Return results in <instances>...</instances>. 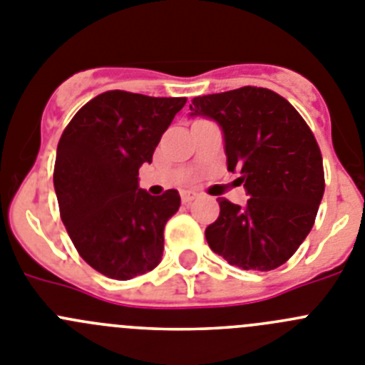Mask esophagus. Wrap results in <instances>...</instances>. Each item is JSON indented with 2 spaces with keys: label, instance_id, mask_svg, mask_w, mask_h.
<instances>
[{
  "label": "esophagus",
  "instance_id": "34e87169",
  "mask_svg": "<svg viewBox=\"0 0 365 365\" xmlns=\"http://www.w3.org/2000/svg\"><path fill=\"white\" fill-rule=\"evenodd\" d=\"M180 196H182L183 203H189V202H192V200L198 198V192H196V190H182V192H180Z\"/></svg>",
  "mask_w": 365,
  "mask_h": 365
}]
</instances>
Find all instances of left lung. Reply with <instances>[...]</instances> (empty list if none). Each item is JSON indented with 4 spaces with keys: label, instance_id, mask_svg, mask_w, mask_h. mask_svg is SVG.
Wrapping results in <instances>:
<instances>
[{
    "label": "left lung",
    "instance_id": "8db88e82",
    "mask_svg": "<svg viewBox=\"0 0 365 365\" xmlns=\"http://www.w3.org/2000/svg\"><path fill=\"white\" fill-rule=\"evenodd\" d=\"M189 109L218 123L227 169L251 196L244 207L220 198L207 244L236 267H280L309 235L326 189L313 133L285 98L262 87L198 96Z\"/></svg>",
    "mask_w": 365,
    "mask_h": 365
}]
</instances>
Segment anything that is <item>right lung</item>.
Masks as SVG:
<instances>
[{
	"label": "right lung",
	"mask_w": 365,
	"mask_h": 365,
	"mask_svg": "<svg viewBox=\"0 0 365 365\" xmlns=\"http://www.w3.org/2000/svg\"><path fill=\"white\" fill-rule=\"evenodd\" d=\"M185 98L107 91L85 103L56 150L54 189L72 244L93 269L130 280L162 262L163 229L180 209L176 189L150 196L138 170Z\"/></svg>",
	"instance_id": "add662e5"
}]
</instances>
